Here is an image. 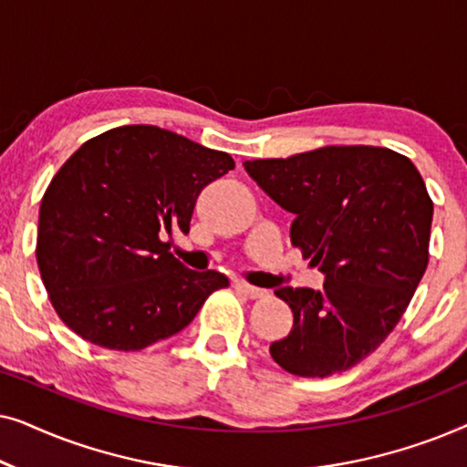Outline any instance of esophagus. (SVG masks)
Here are the masks:
<instances>
[{"mask_svg": "<svg viewBox=\"0 0 467 467\" xmlns=\"http://www.w3.org/2000/svg\"><path fill=\"white\" fill-rule=\"evenodd\" d=\"M235 289H238L240 293H244L246 297H251V299H259V297H264L265 296V291L264 289H259V286H253V285H248V283H235L234 285Z\"/></svg>", "mask_w": 467, "mask_h": 467, "instance_id": "34e87169", "label": "esophagus"}]
</instances>
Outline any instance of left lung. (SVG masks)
<instances>
[{
    "mask_svg": "<svg viewBox=\"0 0 467 467\" xmlns=\"http://www.w3.org/2000/svg\"><path fill=\"white\" fill-rule=\"evenodd\" d=\"M286 213L291 244L325 274L321 291L276 289L293 329L272 359L306 379L347 372L395 329L430 264L433 202L410 159L382 146H323L244 161Z\"/></svg>",
    "mask_w": 467,
    "mask_h": 467,
    "instance_id": "1",
    "label": "left lung"
}]
</instances>
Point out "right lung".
<instances>
[{
  "mask_svg": "<svg viewBox=\"0 0 467 467\" xmlns=\"http://www.w3.org/2000/svg\"><path fill=\"white\" fill-rule=\"evenodd\" d=\"M234 168L227 152L155 125L87 140L53 176L37 221V267L61 321L125 353L187 327L229 280L187 270L168 238L189 234L197 195Z\"/></svg>",
  "mask_w": 467,
  "mask_h": 467,
  "instance_id": "right-lung-1",
  "label": "right lung"
}]
</instances>
